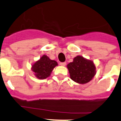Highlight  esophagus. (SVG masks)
Returning a JSON list of instances; mask_svg holds the SVG:
<instances>
[{
	"label": "esophagus",
	"mask_w": 121,
	"mask_h": 121,
	"mask_svg": "<svg viewBox=\"0 0 121 121\" xmlns=\"http://www.w3.org/2000/svg\"><path fill=\"white\" fill-rule=\"evenodd\" d=\"M60 65L61 66H65V65H66V62H61L60 63Z\"/></svg>",
	"instance_id": "esophagus-1"
}]
</instances>
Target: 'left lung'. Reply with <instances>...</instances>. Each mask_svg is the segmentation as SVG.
Segmentation results:
<instances>
[{
    "label": "left lung",
    "mask_w": 121,
    "mask_h": 121,
    "mask_svg": "<svg viewBox=\"0 0 121 121\" xmlns=\"http://www.w3.org/2000/svg\"><path fill=\"white\" fill-rule=\"evenodd\" d=\"M67 68L71 79L80 84L89 82L96 73L94 62L81 56L74 58L73 61L67 65Z\"/></svg>",
    "instance_id": "left-lung-1"
}]
</instances>
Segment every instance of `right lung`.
I'll return each mask as SVG.
<instances>
[{"mask_svg":"<svg viewBox=\"0 0 121 121\" xmlns=\"http://www.w3.org/2000/svg\"><path fill=\"white\" fill-rule=\"evenodd\" d=\"M58 65L56 61L51 60L46 55H43L32 66V70L39 79H45L50 76L53 68Z\"/></svg>","mask_w":121,"mask_h":121,"instance_id":"right-lung-1","label":"right lung"}]
</instances>
